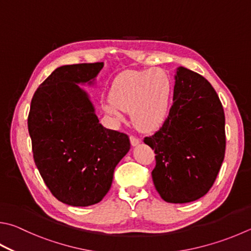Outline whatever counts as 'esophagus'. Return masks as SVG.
I'll return each mask as SVG.
<instances>
[{
	"instance_id": "obj_1",
	"label": "esophagus",
	"mask_w": 251,
	"mask_h": 251,
	"mask_svg": "<svg viewBox=\"0 0 251 251\" xmlns=\"http://www.w3.org/2000/svg\"><path fill=\"white\" fill-rule=\"evenodd\" d=\"M129 140H130V144H131V146H133V147H136V146H138L140 144V140L138 138L134 137V136H130Z\"/></svg>"
}]
</instances>
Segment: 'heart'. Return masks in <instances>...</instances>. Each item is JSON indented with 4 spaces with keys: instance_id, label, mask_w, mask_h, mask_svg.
<instances>
[{
    "instance_id": "b5f03b06",
    "label": "heart",
    "mask_w": 251,
    "mask_h": 251,
    "mask_svg": "<svg viewBox=\"0 0 251 251\" xmlns=\"http://www.w3.org/2000/svg\"><path fill=\"white\" fill-rule=\"evenodd\" d=\"M110 97L103 103V110L115 124L124 122L125 111H129L139 129L153 131L169 116L172 82L162 70L127 71L114 80Z\"/></svg>"
}]
</instances>
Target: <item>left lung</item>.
Wrapping results in <instances>:
<instances>
[{
  "instance_id": "left-lung-1",
  "label": "left lung",
  "mask_w": 251,
  "mask_h": 251,
  "mask_svg": "<svg viewBox=\"0 0 251 251\" xmlns=\"http://www.w3.org/2000/svg\"><path fill=\"white\" fill-rule=\"evenodd\" d=\"M144 141L156 153L151 176L162 200L183 204L204 197L221 169L226 147L224 110L211 83L177 67L169 116Z\"/></svg>"
}]
</instances>
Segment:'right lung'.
<instances>
[{
  "label": "right lung",
  "mask_w": 251,
  "mask_h": 251,
  "mask_svg": "<svg viewBox=\"0 0 251 251\" xmlns=\"http://www.w3.org/2000/svg\"><path fill=\"white\" fill-rule=\"evenodd\" d=\"M104 62L57 68L36 91L28 131L34 160L50 192L70 206L105 197L114 170L129 151L128 136L100 124L89 93Z\"/></svg>",
  "instance_id": "add662e5"
}]
</instances>
